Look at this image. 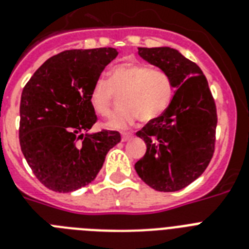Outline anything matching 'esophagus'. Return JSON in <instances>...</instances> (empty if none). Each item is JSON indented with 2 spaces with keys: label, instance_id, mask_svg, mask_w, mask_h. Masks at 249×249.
<instances>
[{
  "label": "esophagus",
  "instance_id": "esophagus-1",
  "mask_svg": "<svg viewBox=\"0 0 249 249\" xmlns=\"http://www.w3.org/2000/svg\"><path fill=\"white\" fill-rule=\"evenodd\" d=\"M130 138H132V136H130L129 133H123V134H121V141H123V142H126V141H129Z\"/></svg>",
  "mask_w": 249,
  "mask_h": 249
}]
</instances>
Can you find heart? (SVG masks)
<instances>
[{
    "label": "heart",
    "mask_w": 249,
    "mask_h": 249,
    "mask_svg": "<svg viewBox=\"0 0 249 249\" xmlns=\"http://www.w3.org/2000/svg\"><path fill=\"white\" fill-rule=\"evenodd\" d=\"M107 82L94 84L89 101L94 112L106 117L112 111L113 94H120L121 108L106 123L109 129H126L138 119L142 123L156 120L173 99L174 86L170 76L144 64H117L109 71Z\"/></svg>",
    "instance_id": "1"
}]
</instances>
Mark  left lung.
<instances>
[{"instance_id":"1","label":"left lung","mask_w":249,"mask_h":249,"mask_svg":"<svg viewBox=\"0 0 249 249\" xmlns=\"http://www.w3.org/2000/svg\"><path fill=\"white\" fill-rule=\"evenodd\" d=\"M142 59L166 72L176 93L165 112L136 133L147 146L134 168L156 191L185 189L203 174L216 143L217 111L197 64L172 48H138Z\"/></svg>"}]
</instances>
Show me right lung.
Returning <instances> with one entry per match:
<instances>
[{"label":"right lung","instance_id":"1","mask_svg":"<svg viewBox=\"0 0 249 249\" xmlns=\"http://www.w3.org/2000/svg\"><path fill=\"white\" fill-rule=\"evenodd\" d=\"M113 48L66 50L49 58L25 84L20 99L19 142L37 179L56 193H71L94 181L119 132L89 133L97 115L90 91Z\"/></svg>","mask_w":249,"mask_h":249}]
</instances>
